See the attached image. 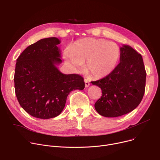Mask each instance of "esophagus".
<instances>
[{
	"instance_id": "obj_1",
	"label": "esophagus",
	"mask_w": 160,
	"mask_h": 160,
	"mask_svg": "<svg viewBox=\"0 0 160 160\" xmlns=\"http://www.w3.org/2000/svg\"><path fill=\"white\" fill-rule=\"evenodd\" d=\"M84 82H85V86H86V88L89 87V85H90V83L89 82V81H88V80L85 79V80H84Z\"/></svg>"
}]
</instances>
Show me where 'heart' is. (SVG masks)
<instances>
[{
	"label": "heart",
	"mask_w": 160,
	"mask_h": 160,
	"mask_svg": "<svg viewBox=\"0 0 160 160\" xmlns=\"http://www.w3.org/2000/svg\"><path fill=\"white\" fill-rule=\"evenodd\" d=\"M121 57L119 47L113 42L102 39L86 38L64 52L66 62L73 69H81L86 62L88 72L97 78L110 74L118 64Z\"/></svg>",
	"instance_id": "obj_1"
}]
</instances>
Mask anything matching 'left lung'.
Masks as SVG:
<instances>
[{"label": "left lung", "mask_w": 160, "mask_h": 160, "mask_svg": "<svg viewBox=\"0 0 160 160\" xmlns=\"http://www.w3.org/2000/svg\"><path fill=\"white\" fill-rule=\"evenodd\" d=\"M120 63L106 77L92 82L102 90V96L95 104L102 116L116 117L136 108L145 90L146 71L142 58L128 45L120 48Z\"/></svg>", "instance_id": "1"}]
</instances>
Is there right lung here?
Wrapping results in <instances>:
<instances>
[{"mask_svg": "<svg viewBox=\"0 0 160 160\" xmlns=\"http://www.w3.org/2000/svg\"><path fill=\"white\" fill-rule=\"evenodd\" d=\"M56 38L39 40L28 46L17 60L15 91L21 106L30 115L50 119L63 111L71 91L85 88L77 74H64L56 65L62 63Z\"/></svg>", "mask_w": 160, "mask_h": 160, "instance_id": "right-lung-1", "label": "right lung"}]
</instances>
